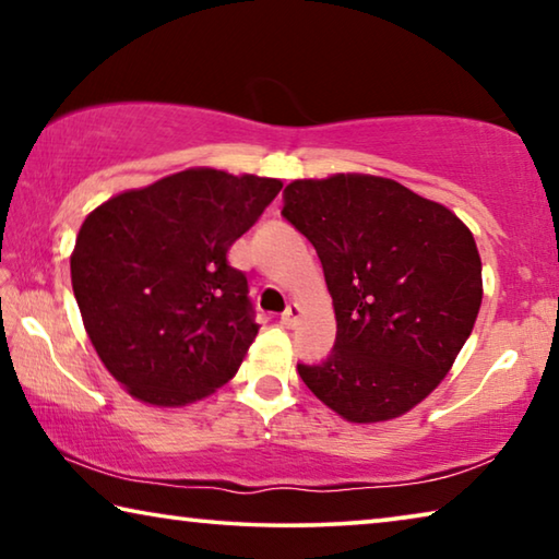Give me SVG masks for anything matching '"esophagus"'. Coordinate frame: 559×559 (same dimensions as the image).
I'll return each mask as SVG.
<instances>
[{"label": "esophagus", "mask_w": 559, "mask_h": 559, "mask_svg": "<svg viewBox=\"0 0 559 559\" xmlns=\"http://www.w3.org/2000/svg\"><path fill=\"white\" fill-rule=\"evenodd\" d=\"M298 320H300V306H296V302H290V306H288L286 310H283L281 323L286 325V328H296Z\"/></svg>", "instance_id": "obj_1"}]
</instances>
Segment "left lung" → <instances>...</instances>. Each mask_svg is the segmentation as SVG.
Masks as SVG:
<instances>
[{
  "mask_svg": "<svg viewBox=\"0 0 559 559\" xmlns=\"http://www.w3.org/2000/svg\"><path fill=\"white\" fill-rule=\"evenodd\" d=\"M281 214L316 246L337 320L328 359L298 365L308 390L353 424L394 419L427 400L484 298L468 226L374 175L296 179Z\"/></svg>",
  "mask_w": 559,
  "mask_h": 559,
  "instance_id": "1",
  "label": "left lung"
}]
</instances>
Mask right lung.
Returning a JSON list of instances; mask_svg holds the SVG:
<instances>
[{"label": "right lung", "mask_w": 559, "mask_h": 559, "mask_svg": "<svg viewBox=\"0 0 559 559\" xmlns=\"http://www.w3.org/2000/svg\"><path fill=\"white\" fill-rule=\"evenodd\" d=\"M281 187L192 167L86 216L71 253L73 296L103 365L135 400L185 406L239 370L259 325L226 253Z\"/></svg>", "instance_id": "obj_1"}]
</instances>
